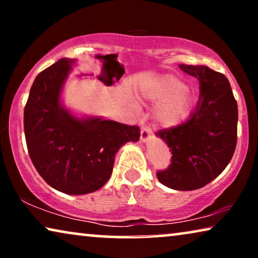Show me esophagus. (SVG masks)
Listing matches in <instances>:
<instances>
[{
    "label": "esophagus",
    "mask_w": 258,
    "mask_h": 258,
    "mask_svg": "<svg viewBox=\"0 0 258 258\" xmlns=\"http://www.w3.org/2000/svg\"><path fill=\"white\" fill-rule=\"evenodd\" d=\"M150 135H151V130L149 126H142V129H141V142L143 143L148 142L150 139Z\"/></svg>",
    "instance_id": "esophagus-1"
}]
</instances>
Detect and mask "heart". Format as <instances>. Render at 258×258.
<instances>
[{"instance_id": "heart-1", "label": "heart", "mask_w": 258, "mask_h": 258, "mask_svg": "<svg viewBox=\"0 0 258 258\" xmlns=\"http://www.w3.org/2000/svg\"><path fill=\"white\" fill-rule=\"evenodd\" d=\"M144 100L160 102L154 110V119L162 128H175L188 118L194 103L192 91L178 77L165 74L141 89Z\"/></svg>"}]
</instances>
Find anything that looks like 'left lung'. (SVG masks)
I'll return each mask as SVG.
<instances>
[{
  "label": "left lung",
  "instance_id": "1",
  "mask_svg": "<svg viewBox=\"0 0 258 258\" xmlns=\"http://www.w3.org/2000/svg\"><path fill=\"white\" fill-rule=\"evenodd\" d=\"M200 82L195 111L178 126L160 130L171 150V164L157 171L162 184L174 190L200 189L224 170L237 142V103L223 74L206 66L179 64Z\"/></svg>",
  "mask_w": 258,
  "mask_h": 258
}]
</instances>
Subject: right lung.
Returning <instances> with one entry per match:
<instances>
[{
	"instance_id": "obj_1",
	"label": "right lung",
	"mask_w": 258,
	"mask_h": 258,
	"mask_svg": "<svg viewBox=\"0 0 258 258\" xmlns=\"http://www.w3.org/2000/svg\"><path fill=\"white\" fill-rule=\"evenodd\" d=\"M75 63L61 58L36 76L24 108V135L41 177L58 191L84 195L107 183L116 153L140 140V128L100 116L79 117L63 104V87Z\"/></svg>"
}]
</instances>
